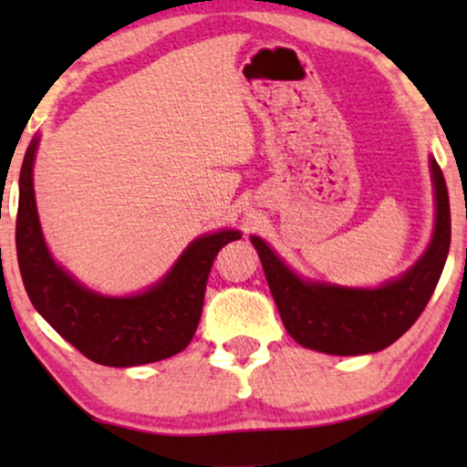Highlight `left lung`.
Masks as SVG:
<instances>
[{
    "mask_svg": "<svg viewBox=\"0 0 467 467\" xmlns=\"http://www.w3.org/2000/svg\"><path fill=\"white\" fill-rule=\"evenodd\" d=\"M431 176L436 187L431 244L412 270L380 289L306 283L253 235L272 297L293 340L327 355H366L387 348L412 327L433 296L451 246L449 191L436 159H431Z\"/></svg>",
    "mask_w": 467,
    "mask_h": 467,
    "instance_id": "8db88e82",
    "label": "left lung"
}]
</instances>
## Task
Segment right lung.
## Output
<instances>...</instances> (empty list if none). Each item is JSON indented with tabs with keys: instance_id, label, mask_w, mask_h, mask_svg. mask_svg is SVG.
<instances>
[{
	"instance_id": "right-lung-1",
	"label": "right lung",
	"mask_w": 467,
	"mask_h": 467,
	"mask_svg": "<svg viewBox=\"0 0 467 467\" xmlns=\"http://www.w3.org/2000/svg\"><path fill=\"white\" fill-rule=\"evenodd\" d=\"M29 144L18 178L16 257L25 291L57 334L95 363L142 366L181 353L200 325L206 283L216 254L238 232L202 235L182 253L168 276L142 296L104 297L85 289L50 259L34 197V157Z\"/></svg>"
}]
</instances>
